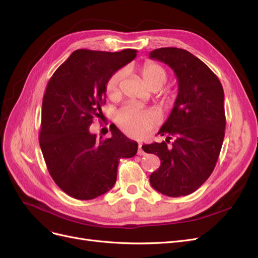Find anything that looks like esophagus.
I'll use <instances>...</instances> for the list:
<instances>
[{"label": "esophagus", "instance_id": "obj_1", "mask_svg": "<svg viewBox=\"0 0 258 258\" xmlns=\"http://www.w3.org/2000/svg\"><path fill=\"white\" fill-rule=\"evenodd\" d=\"M145 154V152L142 150V143H139V145H138V155H144Z\"/></svg>", "mask_w": 258, "mask_h": 258}]
</instances>
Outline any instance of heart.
<instances>
[{"mask_svg": "<svg viewBox=\"0 0 258 258\" xmlns=\"http://www.w3.org/2000/svg\"><path fill=\"white\" fill-rule=\"evenodd\" d=\"M122 74V71H116L107 80L105 93L108 98H114L118 95ZM141 75L148 88L158 87L160 89L168 80L166 70L160 64L151 61L144 63L141 69ZM158 116L154 112L143 110L132 104L124 105L116 114V121L119 128L129 137L136 139L145 137L158 123Z\"/></svg>", "mask_w": 258, "mask_h": 258, "instance_id": "b5f03b06", "label": "heart"}]
</instances>
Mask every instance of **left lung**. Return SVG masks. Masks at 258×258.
I'll return each instance as SVG.
<instances>
[{
	"instance_id": "8db88e82",
	"label": "left lung",
	"mask_w": 258,
	"mask_h": 258,
	"mask_svg": "<svg viewBox=\"0 0 258 258\" xmlns=\"http://www.w3.org/2000/svg\"><path fill=\"white\" fill-rule=\"evenodd\" d=\"M150 58L168 64L178 83L174 106L158 132L169 137L142 146L161 161L150 182L166 196H187L207 181L220 156L226 126L223 86L206 63L185 49L158 48ZM171 136L176 139L169 146Z\"/></svg>"
}]
</instances>
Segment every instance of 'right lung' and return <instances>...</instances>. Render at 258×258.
I'll use <instances>...</instances> for the list:
<instances>
[{
    "label": "right lung",
    "instance_id": "1",
    "mask_svg": "<svg viewBox=\"0 0 258 258\" xmlns=\"http://www.w3.org/2000/svg\"><path fill=\"white\" fill-rule=\"evenodd\" d=\"M136 49H79L52 74L45 90L38 140L46 166L69 196L90 200L114 186L120 158L134 157L138 143L118 128L97 139L89 127L105 104L110 76L134 60Z\"/></svg>",
    "mask_w": 258,
    "mask_h": 258
}]
</instances>
